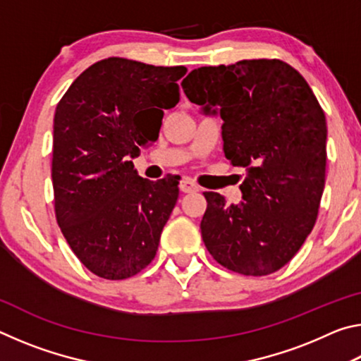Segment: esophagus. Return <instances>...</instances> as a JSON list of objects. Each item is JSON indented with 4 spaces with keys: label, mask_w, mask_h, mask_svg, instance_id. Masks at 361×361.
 <instances>
[{
    "label": "esophagus",
    "mask_w": 361,
    "mask_h": 361,
    "mask_svg": "<svg viewBox=\"0 0 361 361\" xmlns=\"http://www.w3.org/2000/svg\"><path fill=\"white\" fill-rule=\"evenodd\" d=\"M180 191H181V192H195V191H199V188H197V185H195V183H192L191 180L183 178V180L180 181Z\"/></svg>",
    "instance_id": "34e87169"
}]
</instances>
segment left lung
Listing matches in <instances>:
<instances>
[{
    "label": "left lung",
    "mask_w": 361,
    "mask_h": 361,
    "mask_svg": "<svg viewBox=\"0 0 361 361\" xmlns=\"http://www.w3.org/2000/svg\"><path fill=\"white\" fill-rule=\"evenodd\" d=\"M181 87L204 113L221 116L224 156L247 172L239 205L204 192L207 250L243 276L279 271L319 215L326 170V119L319 100L305 79L277 59L202 66Z\"/></svg>",
    "instance_id": "obj_1"
}]
</instances>
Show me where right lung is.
Here are the masks:
<instances>
[{"label": "right lung", "instance_id": "obj_1", "mask_svg": "<svg viewBox=\"0 0 361 361\" xmlns=\"http://www.w3.org/2000/svg\"><path fill=\"white\" fill-rule=\"evenodd\" d=\"M185 66L109 57L70 85L54 116L52 185L57 223L78 259L102 279H129L154 259L178 199L172 176L133 169L156 142L164 109L180 102Z\"/></svg>", "mask_w": 361, "mask_h": 361}]
</instances>
